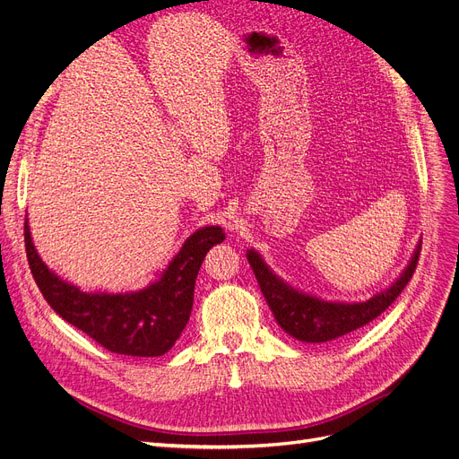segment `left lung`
I'll use <instances>...</instances> for the list:
<instances>
[{"mask_svg": "<svg viewBox=\"0 0 459 459\" xmlns=\"http://www.w3.org/2000/svg\"><path fill=\"white\" fill-rule=\"evenodd\" d=\"M421 246H418L411 264L406 266L403 276L389 287L387 291L372 297L367 302L342 304V302H324L319 299L302 295L290 285H285L280 278L270 273L268 266L255 251L247 253V261L253 268L266 304L273 310L278 325L302 342H329L341 338L355 329H359L372 319H377L384 310L392 307L394 300L401 295L420 259Z\"/></svg>", "mask_w": 459, "mask_h": 459, "instance_id": "1", "label": "left lung"}]
</instances>
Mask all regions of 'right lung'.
<instances>
[{"label":"right lung","mask_w":459,"mask_h":459,"mask_svg":"<svg viewBox=\"0 0 459 459\" xmlns=\"http://www.w3.org/2000/svg\"><path fill=\"white\" fill-rule=\"evenodd\" d=\"M223 240L221 227L200 229L183 244L157 283L138 293L98 295L82 293L50 273L33 247L24 221L28 264L50 308L100 346L132 358H157L176 344L193 310L202 261L210 247Z\"/></svg>","instance_id":"1"}]
</instances>
